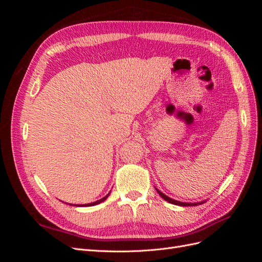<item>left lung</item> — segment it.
Here are the masks:
<instances>
[{
	"instance_id": "left-lung-1",
	"label": "left lung",
	"mask_w": 262,
	"mask_h": 262,
	"mask_svg": "<svg viewBox=\"0 0 262 262\" xmlns=\"http://www.w3.org/2000/svg\"><path fill=\"white\" fill-rule=\"evenodd\" d=\"M156 191H157V193L160 194L164 200H166L167 202H169V203H172V204H176V205H181V207H191V205H198V204H201V203H204V202H200V203H185V202H179V201H176V200H173V199H170V198H168L167 195H165L163 192H161L160 190H157L156 189Z\"/></svg>"
}]
</instances>
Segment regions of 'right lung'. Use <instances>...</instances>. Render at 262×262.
Instances as JSON below:
<instances>
[{"label":"right lung","mask_w":262,"mask_h":262,"mask_svg":"<svg viewBox=\"0 0 262 262\" xmlns=\"http://www.w3.org/2000/svg\"><path fill=\"white\" fill-rule=\"evenodd\" d=\"M110 194V192L106 195V196H104L102 198V199H100V200H98V201H96V202H93V203H89V204H83V205H80V207H92V205H95V204H98V203H100V202H102V201H105L107 198H108V195Z\"/></svg>","instance_id":"obj_1"}]
</instances>
